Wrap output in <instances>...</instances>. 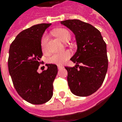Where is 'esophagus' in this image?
I'll return each instance as SVG.
<instances>
[{
  "label": "esophagus",
  "instance_id": "esophagus-1",
  "mask_svg": "<svg viewBox=\"0 0 122 122\" xmlns=\"http://www.w3.org/2000/svg\"><path fill=\"white\" fill-rule=\"evenodd\" d=\"M63 66H59V65H58V66H57V68H58L59 70V69H62V68H63Z\"/></svg>",
  "mask_w": 122,
  "mask_h": 122
}]
</instances>
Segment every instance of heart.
<instances>
[{
    "label": "heart",
    "instance_id": "1",
    "mask_svg": "<svg viewBox=\"0 0 122 122\" xmlns=\"http://www.w3.org/2000/svg\"><path fill=\"white\" fill-rule=\"evenodd\" d=\"M53 34L56 37L63 42H66L71 39V33L69 30L64 28H59L53 31ZM48 35H44L41 38V48L43 51L46 50L48 45ZM71 56V53L69 51H65L61 53H55L48 58V61L50 63L56 64L58 65H63L66 63Z\"/></svg>",
    "mask_w": 122,
    "mask_h": 122
}]
</instances>
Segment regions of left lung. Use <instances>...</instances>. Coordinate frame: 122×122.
Here are the masks:
<instances>
[{
    "mask_svg": "<svg viewBox=\"0 0 122 122\" xmlns=\"http://www.w3.org/2000/svg\"><path fill=\"white\" fill-rule=\"evenodd\" d=\"M61 23L74 32L78 46L71 59L76 65L65 66L70 90L77 96H89L99 90L105 78L108 65L107 44L99 30L90 23L78 20Z\"/></svg>",
    "mask_w": 122,
    "mask_h": 122,
    "instance_id": "8db88e82",
    "label": "left lung"
}]
</instances>
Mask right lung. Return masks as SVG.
Instances as JSON below:
<instances>
[{
    "label": "right lung",
    "instance_id": "obj_1",
    "mask_svg": "<svg viewBox=\"0 0 122 122\" xmlns=\"http://www.w3.org/2000/svg\"><path fill=\"white\" fill-rule=\"evenodd\" d=\"M51 23H40L18 34L12 42L8 60V71L17 93L34 105L48 102L53 95V82L57 66L47 64L48 69L37 72L42 56L41 38Z\"/></svg>",
    "mask_w": 122,
    "mask_h": 122
}]
</instances>
